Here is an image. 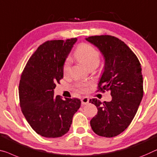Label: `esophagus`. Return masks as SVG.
Returning a JSON list of instances; mask_svg holds the SVG:
<instances>
[{
    "label": "esophagus",
    "mask_w": 157,
    "mask_h": 157,
    "mask_svg": "<svg viewBox=\"0 0 157 157\" xmlns=\"http://www.w3.org/2000/svg\"><path fill=\"white\" fill-rule=\"evenodd\" d=\"M81 104L82 105H88L89 104V99L87 97H83L81 99Z\"/></svg>",
    "instance_id": "obj_1"
}]
</instances>
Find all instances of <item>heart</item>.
I'll return each instance as SVG.
<instances>
[{"instance_id":"heart-1","label":"heart","mask_w":157,"mask_h":157,"mask_svg":"<svg viewBox=\"0 0 157 157\" xmlns=\"http://www.w3.org/2000/svg\"><path fill=\"white\" fill-rule=\"evenodd\" d=\"M75 56L82 64H83L88 68L92 65H98L100 59V52L95 48L88 43H82L78 45L76 50ZM70 65L71 60L70 59H67L63 67L64 74L68 73L70 69ZM87 86H88L87 84L82 86L83 90H86Z\"/></svg>"}]
</instances>
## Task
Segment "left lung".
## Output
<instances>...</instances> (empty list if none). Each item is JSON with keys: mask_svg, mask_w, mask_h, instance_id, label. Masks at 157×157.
<instances>
[{"mask_svg": "<svg viewBox=\"0 0 157 157\" xmlns=\"http://www.w3.org/2000/svg\"><path fill=\"white\" fill-rule=\"evenodd\" d=\"M86 40L98 48L105 59L99 90H109L112 99L102 103L90 100L98 109L90 120L94 132L112 137L121 133L131 124L143 96L142 68L138 59L119 38L108 35L95 36Z\"/></svg>", "mask_w": 157, "mask_h": 157, "instance_id": "obj_1", "label": "left lung"}]
</instances>
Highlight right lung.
<instances>
[{"label":"right lung","instance_id":"obj_1","mask_svg":"<svg viewBox=\"0 0 157 157\" xmlns=\"http://www.w3.org/2000/svg\"><path fill=\"white\" fill-rule=\"evenodd\" d=\"M77 38L55 40L40 45L30 57L19 86L20 107L31 127L43 137H59L69 131L81 106L77 98L54 95L64 76L65 60Z\"/></svg>","mask_w":157,"mask_h":157}]
</instances>
